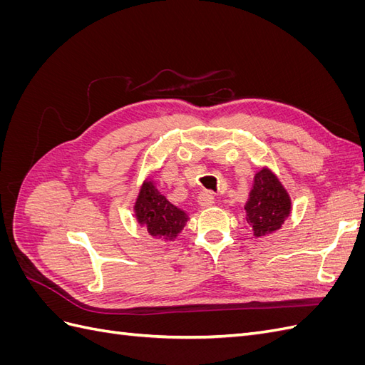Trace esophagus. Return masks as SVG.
Wrapping results in <instances>:
<instances>
[{"instance_id":"1","label":"esophagus","mask_w":365,"mask_h":365,"mask_svg":"<svg viewBox=\"0 0 365 365\" xmlns=\"http://www.w3.org/2000/svg\"><path fill=\"white\" fill-rule=\"evenodd\" d=\"M197 204H200L202 208L212 207L215 204V196L210 192H202L200 193V196H197Z\"/></svg>"}]
</instances>
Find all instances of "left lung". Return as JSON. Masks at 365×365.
I'll use <instances>...</instances> for the list:
<instances>
[{
  "label": "left lung",
  "mask_w": 365,
  "mask_h": 365,
  "mask_svg": "<svg viewBox=\"0 0 365 365\" xmlns=\"http://www.w3.org/2000/svg\"><path fill=\"white\" fill-rule=\"evenodd\" d=\"M244 208L252 235L264 237L282 228L291 216L292 201L279 176L269 168H262L254 175L252 189Z\"/></svg>",
  "instance_id": "1"
}]
</instances>
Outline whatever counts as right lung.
I'll use <instances>...</instances> for the list:
<instances>
[{
	"instance_id": "1",
	"label": "right lung",
	"mask_w": 365,
	"mask_h": 365,
	"mask_svg": "<svg viewBox=\"0 0 365 365\" xmlns=\"http://www.w3.org/2000/svg\"><path fill=\"white\" fill-rule=\"evenodd\" d=\"M134 215L140 227H145L152 237L164 242H172L178 237L190 219L184 210L173 205L161 195L152 178H146L140 187Z\"/></svg>"
}]
</instances>
